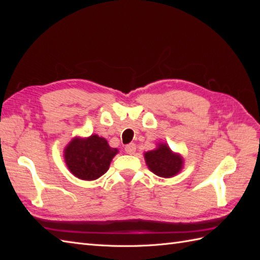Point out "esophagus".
Wrapping results in <instances>:
<instances>
[{"label": "esophagus", "mask_w": 260, "mask_h": 260, "mask_svg": "<svg viewBox=\"0 0 260 260\" xmlns=\"http://www.w3.org/2000/svg\"><path fill=\"white\" fill-rule=\"evenodd\" d=\"M125 152L127 154H134L136 152V145L134 143H131V144H127L125 146Z\"/></svg>", "instance_id": "1"}]
</instances>
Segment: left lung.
<instances>
[{"mask_svg": "<svg viewBox=\"0 0 260 260\" xmlns=\"http://www.w3.org/2000/svg\"><path fill=\"white\" fill-rule=\"evenodd\" d=\"M148 169L161 178H172L183 168V158L178 153H173L165 143H159L153 151L144 153Z\"/></svg>", "mask_w": 260, "mask_h": 260, "instance_id": "8db88e82", "label": "left lung"}]
</instances>
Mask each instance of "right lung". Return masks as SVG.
I'll return each mask as SVG.
<instances>
[{"instance_id":"right-lung-1","label":"right lung","mask_w":260,"mask_h":260,"mask_svg":"<svg viewBox=\"0 0 260 260\" xmlns=\"http://www.w3.org/2000/svg\"><path fill=\"white\" fill-rule=\"evenodd\" d=\"M117 148L108 145L104 137L91 135L86 139L75 137L64 148V161L76 178L92 181L107 172Z\"/></svg>"}]
</instances>
